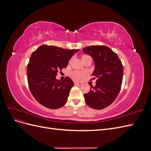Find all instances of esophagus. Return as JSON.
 Returning a JSON list of instances; mask_svg holds the SVG:
<instances>
[{
    "instance_id": "1",
    "label": "esophagus",
    "mask_w": 151,
    "mask_h": 151,
    "mask_svg": "<svg viewBox=\"0 0 151 151\" xmlns=\"http://www.w3.org/2000/svg\"><path fill=\"white\" fill-rule=\"evenodd\" d=\"M75 85L81 86H83V83H78V82H76V83H75Z\"/></svg>"
}]
</instances>
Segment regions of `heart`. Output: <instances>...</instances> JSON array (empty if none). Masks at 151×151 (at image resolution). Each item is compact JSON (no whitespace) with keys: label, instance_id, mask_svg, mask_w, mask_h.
<instances>
[{"label":"heart","instance_id":"heart-1","mask_svg":"<svg viewBox=\"0 0 151 151\" xmlns=\"http://www.w3.org/2000/svg\"><path fill=\"white\" fill-rule=\"evenodd\" d=\"M86 56H87V55H83L82 58H83ZM70 76L74 79L77 80V81H81V80L83 79L84 77V76H86V73L84 72L75 70V71H73L71 73Z\"/></svg>","mask_w":151,"mask_h":151}]
</instances>
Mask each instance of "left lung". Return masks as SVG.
<instances>
[{
  "label": "left lung",
  "mask_w": 151,
  "mask_h": 151,
  "mask_svg": "<svg viewBox=\"0 0 151 151\" xmlns=\"http://www.w3.org/2000/svg\"><path fill=\"white\" fill-rule=\"evenodd\" d=\"M84 53L93 57L95 69L92 79L96 86L84 94L86 104L95 109H102L110 105L118 96L123 81V65L117 54L103 45L86 47ZM91 79V80H92Z\"/></svg>",
  "instance_id": "1"
}]
</instances>
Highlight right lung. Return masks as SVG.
<instances>
[{
	"instance_id": "1",
	"label": "right lung",
	"mask_w": 151,
	"mask_h": 151,
	"mask_svg": "<svg viewBox=\"0 0 151 151\" xmlns=\"http://www.w3.org/2000/svg\"><path fill=\"white\" fill-rule=\"evenodd\" d=\"M78 51L43 45L31 54L27 65V78L31 93L40 104L55 109L66 103L74 82L68 77L59 81L56 76Z\"/></svg>"
}]
</instances>
